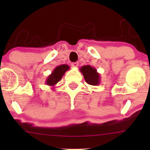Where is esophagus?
Segmentation results:
<instances>
[{
	"instance_id": "1",
	"label": "esophagus",
	"mask_w": 150,
	"mask_h": 150,
	"mask_svg": "<svg viewBox=\"0 0 150 150\" xmlns=\"http://www.w3.org/2000/svg\"><path fill=\"white\" fill-rule=\"evenodd\" d=\"M71 65L73 67H74V68H77V67L78 66V63H77V62H75V63H73L71 64Z\"/></svg>"
}]
</instances>
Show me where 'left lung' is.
Instances as JSON below:
<instances>
[{
	"instance_id": "obj_1",
	"label": "left lung",
	"mask_w": 150,
	"mask_h": 150,
	"mask_svg": "<svg viewBox=\"0 0 150 150\" xmlns=\"http://www.w3.org/2000/svg\"><path fill=\"white\" fill-rule=\"evenodd\" d=\"M87 83L91 85H99L100 83V75L95 68L91 65H83L80 68Z\"/></svg>"
}]
</instances>
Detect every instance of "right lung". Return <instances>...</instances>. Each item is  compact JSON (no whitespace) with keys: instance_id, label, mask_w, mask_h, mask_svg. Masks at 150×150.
Wrapping results in <instances>:
<instances>
[{"instance_id":"obj_1","label":"right lung","mask_w":150,"mask_h":150,"mask_svg":"<svg viewBox=\"0 0 150 150\" xmlns=\"http://www.w3.org/2000/svg\"><path fill=\"white\" fill-rule=\"evenodd\" d=\"M69 69L70 66L66 64L58 65L53 70L51 75H49L47 78H46V84L47 85L53 87V88H54L53 87L61 80V78L64 75L65 72Z\"/></svg>"}]
</instances>
